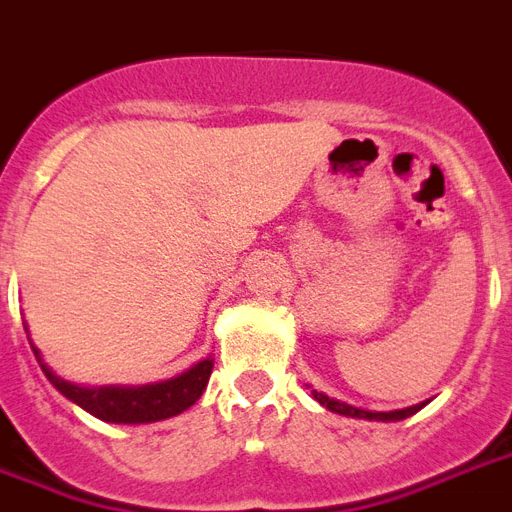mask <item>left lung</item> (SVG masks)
<instances>
[{
	"mask_svg": "<svg viewBox=\"0 0 512 512\" xmlns=\"http://www.w3.org/2000/svg\"><path fill=\"white\" fill-rule=\"evenodd\" d=\"M313 397L318 402H321L326 410H331V413H339V415H347V418H363V421H381V423H389V421H405V418H410V415H415L418 410H421L426 402H418V405H410V407H402V410H389V413H376V410H363V407H355V405H347V402H339L334 400V397H328V394L318 392V389H313Z\"/></svg>",
	"mask_w": 512,
	"mask_h": 512,
	"instance_id": "left-lung-1",
	"label": "left lung"
}]
</instances>
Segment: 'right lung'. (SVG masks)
Returning a JSON list of instances; mask_svg holds the SVG:
<instances>
[{"label": "right lung", "instance_id": "right-lung-1", "mask_svg": "<svg viewBox=\"0 0 512 512\" xmlns=\"http://www.w3.org/2000/svg\"><path fill=\"white\" fill-rule=\"evenodd\" d=\"M31 350L36 355V360H39L44 376L52 381V386L62 397H68L70 402H76L78 407H83L86 413H91L94 418L107 423H155L184 413V410H189L202 397L207 381H210V373H213V357H205V360L191 365L189 371L178 373L173 378H165V381H157V384L83 386L57 376L44 363V355H41V350L33 342Z\"/></svg>", "mask_w": 512, "mask_h": 512}]
</instances>
